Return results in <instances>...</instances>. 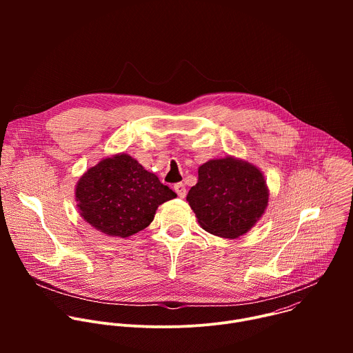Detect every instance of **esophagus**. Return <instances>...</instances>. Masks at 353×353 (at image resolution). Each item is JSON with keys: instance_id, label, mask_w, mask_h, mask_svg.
Instances as JSON below:
<instances>
[{"instance_id": "obj_1", "label": "esophagus", "mask_w": 353, "mask_h": 353, "mask_svg": "<svg viewBox=\"0 0 353 353\" xmlns=\"http://www.w3.org/2000/svg\"><path fill=\"white\" fill-rule=\"evenodd\" d=\"M174 191L177 192V195H179L180 198H184V196H185V194H187L185 185H184L183 183H177V184H174Z\"/></svg>"}]
</instances>
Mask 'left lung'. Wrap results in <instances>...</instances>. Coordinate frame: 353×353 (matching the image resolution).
I'll return each instance as SVG.
<instances>
[{
  "label": "left lung",
  "instance_id": "8db88e82",
  "mask_svg": "<svg viewBox=\"0 0 353 353\" xmlns=\"http://www.w3.org/2000/svg\"><path fill=\"white\" fill-rule=\"evenodd\" d=\"M268 198L261 170L233 157L201 165L198 181L187 194L199 226L225 239H237L253 228L265 212Z\"/></svg>",
  "mask_w": 353,
  "mask_h": 353
}]
</instances>
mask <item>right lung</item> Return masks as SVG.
Instances as JSON below:
<instances>
[{"instance_id": "1", "label": "right lung", "mask_w": 353, "mask_h": 353, "mask_svg": "<svg viewBox=\"0 0 353 353\" xmlns=\"http://www.w3.org/2000/svg\"><path fill=\"white\" fill-rule=\"evenodd\" d=\"M177 194L128 154H116L88 169L77 183L79 215L96 230L130 237L154 221L159 205Z\"/></svg>"}]
</instances>
